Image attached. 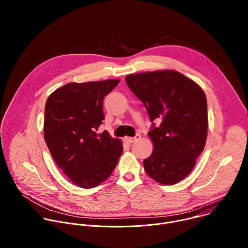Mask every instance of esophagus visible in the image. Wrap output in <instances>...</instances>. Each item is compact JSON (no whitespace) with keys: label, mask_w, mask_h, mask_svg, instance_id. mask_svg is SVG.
<instances>
[{"label":"esophagus","mask_w":248,"mask_h":248,"mask_svg":"<svg viewBox=\"0 0 248 248\" xmlns=\"http://www.w3.org/2000/svg\"><path fill=\"white\" fill-rule=\"evenodd\" d=\"M140 135L139 134H136L134 137H125L124 139H125V141L127 143H129V144H131V143H134L135 141H137V140H139L140 139Z\"/></svg>","instance_id":"1"}]
</instances>
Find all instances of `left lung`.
I'll use <instances>...</instances> for the list:
<instances>
[{
  "instance_id": "obj_1",
  "label": "left lung",
  "mask_w": 248,
  "mask_h": 248,
  "mask_svg": "<svg viewBox=\"0 0 248 248\" xmlns=\"http://www.w3.org/2000/svg\"><path fill=\"white\" fill-rule=\"evenodd\" d=\"M125 82L143 103L152 123L148 135L154 149L143 160L146 173L162 185L181 182L205 146L208 116L204 91L175 70L129 75Z\"/></svg>"
}]
</instances>
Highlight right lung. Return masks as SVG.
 <instances>
[{
  "mask_svg": "<svg viewBox=\"0 0 248 248\" xmlns=\"http://www.w3.org/2000/svg\"><path fill=\"white\" fill-rule=\"evenodd\" d=\"M120 82L108 79L67 83L47 99L44 137L57 166L69 181L92 188L107 180L123 153L120 139L104 130L103 100Z\"/></svg>",
  "mask_w": 248,
  "mask_h": 248,
  "instance_id": "1",
  "label": "right lung"
}]
</instances>
